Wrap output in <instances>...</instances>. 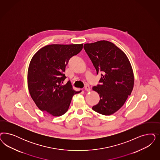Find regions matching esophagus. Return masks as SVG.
<instances>
[{
  "mask_svg": "<svg viewBox=\"0 0 160 160\" xmlns=\"http://www.w3.org/2000/svg\"><path fill=\"white\" fill-rule=\"evenodd\" d=\"M85 89L87 91H90V90H91V88L89 87V86L88 85H87L85 87Z\"/></svg>",
  "mask_w": 160,
  "mask_h": 160,
  "instance_id": "1",
  "label": "esophagus"
}]
</instances>
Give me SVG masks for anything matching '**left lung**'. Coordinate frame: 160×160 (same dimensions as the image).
I'll list each match as a JSON object with an SVG mask.
<instances>
[{
    "label": "left lung",
    "mask_w": 160,
    "mask_h": 160,
    "mask_svg": "<svg viewBox=\"0 0 160 160\" xmlns=\"http://www.w3.org/2000/svg\"><path fill=\"white\" fill-rule=\"evenodd\" d=\"M83 48L101 78L93 91L100 100L92 107L95 112L104 115L115 113L121 108L134 87V73L124 52L113 43L100 41L86 43Z\"/></svg>",
    "instance_id": "left-lung-1"
}]
</instances>
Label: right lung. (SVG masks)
<instances>
[{
    "mask_svg": "<svg viewBox=\"0 0 160 160\" xmlns=\"http://www.w3.org/2000/svg\"><path fill=\"white\" fill-rule=\"evenodd\" d=\"M83 44L50 45L41 48L31 59L28 85L31 97L42 111L59 117L67 112L72 97L79 92L72 89L64 72L69 59L82 51Z\"/></svg>",
    "mask_w": 160,
    "mask_h": 160,
    "instance_id": "1",
    "label": "right lung"
}]
</instances>
